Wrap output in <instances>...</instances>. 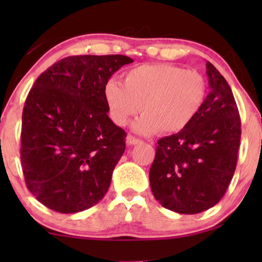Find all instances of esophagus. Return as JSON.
Instances as JSON below:
<instances>
[{"label": "esophagus", "mask_w": 262, "mask_h": 262, "mask_svg": "<svg viewBox=\"0 0 262 262\" xmlns=\"http://www.w3.org/2000/svg\"><path fill=\"white\" fill-rule=\"evenodd\" d=\"M126 143H127V145H136V144H139V143H142V141L141 139L134 137V136L128 135L126 137Z\"/></svg>", "instance_id": "1"}]
</instances>
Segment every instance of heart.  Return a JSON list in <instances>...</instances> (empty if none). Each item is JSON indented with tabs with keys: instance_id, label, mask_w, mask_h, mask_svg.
<instances>
[{
	"instance_id": "obj_1",
	"label": "heart",
	"mask_w": 262,
	"mask_h": 262,
	"mask_svg": "<svg viewBox=\"0 0 262 262\" xmlns=\"http://www.w3.org/2000/svg\"><path fill=\"white\" fill-rule=\"evenodd\" d=\"M206 96L202 73L167 63L132 68L124 75V84L110 80L103 89L108 114L118 126L142 111L134 124V130L142 135L184 130L198 116Z\"/></svg>"
}]
</instances>
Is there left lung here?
Masks as SVG:
<instances>
[{
  "label": "left lung",
  "mask_w": 262,
  "mask_h": 262,
  "mask_svg": "<svg viewBox=\"0 0 262 262\" xmlns=\"http://www.w3.org/2000/svg\"><path fill=\"white\" fill-rule=\"evenodd\" d=\"M210 93L194 120L161 138L149 171L163 207L182 214L209 210L223 198L235 173L241 120L230 85L206 62Z\"/></svg>",
  "instance_id": "1"
}]
</instances>
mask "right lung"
<instances>
[{
    "mask_svg": "<svg viewBox=\"0 0 262 262\" xmlns=\"http://www.w3.org/2000/svg\"><path fill=\"white\" fill-rule=\"evenodd\" d=\"M134 59L71 56L46 69L23 111L21 166L30 192L49 209L76 213L103 198L125 151V131L108 117L103 89Z\"/></svg>",
    "mask_w": 262,
    "mask_h": 262,
    "instance_id": "1",
    "label": "right lung"
}]
</instances>
